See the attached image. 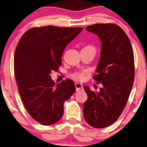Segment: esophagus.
<instances>
[{
	"label": "esophagus",
	"mask_w": 147,
	"mask_h": 147,
	"mask_svg": "<svg viewBox=\"0 0 147 147\" xmlns=\"http://www.w3.org/2000/svg\"><path fill=\"white\" fill-rule=\"evenodd\" d=\"M75 86H76V91H77V92L80 91V90H81L82 89V88H83V86H82V84H80V83H76Z\"/></svg>",
	"instance_id": "1"
}]
</instances>
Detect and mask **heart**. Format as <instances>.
<instances>
[{"mask_svg":"<svg viewBox=\"0 0 147 147\" xmlns=\"http://www.w3.org/2000/svg\"><path fill=\"white\" fill-rule=\"evenodd\" d=\"M86 47H90V46H88ZM86 71H80V72H77V73L74 74V77L76 78V79L78 80H84V78H86Z\"/></svg>","mask_w":147,"mask_h":147,"instance_id":"heart-1","label":"heart"}]
</instances>
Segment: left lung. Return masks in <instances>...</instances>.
Segmentation results:
<instances>
[{
    "instance_id": "8db88e82",
    "label": "left lung",
    "mask_w": 147,
    "mask_h": 147,
    "mask_svg": "<svg viewBox=\"0 0 147 147\" xmlns=\"http://www.w3.org/2000/svg\"><path fill=\"white\" fill-rule=\"evenodd\" d=\"M101 41V53L93 79L101 84L99 92L84 86L88 99L84 104V116L92 127L111 125L122 114L134 79L132 47L123 29L116 24L97 23L86 27Z\"/></svg>"
}]
</instances>
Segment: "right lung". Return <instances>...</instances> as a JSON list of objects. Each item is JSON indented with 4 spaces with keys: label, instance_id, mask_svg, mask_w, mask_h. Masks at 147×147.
<instances>
[{
    "label": "right lung",
    "instance_id": "1",
    "mask_svg": "<svg viewBox=\"0 0 147 147\" xmlns=\"http://www.w3.org/2000/svg\"><path fill=\"white\" fill-rule=\"evenodd\" d=\"M82 30L51 25L33 27L23 34L17 44L14 69L18 90L28 113L43 125L61 119L64 102L76 91L71 80L55 85L50 74L58 71L65 47Z\"/></svg>",
    "mask_w": 147,
    "mask_h": 147
}]
</instances>
